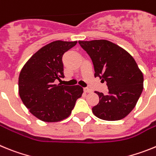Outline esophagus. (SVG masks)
<instances>
[{
  "label": "esophagus",
  "mask_w": 156,
  "mask_h": 156,
  "mask_svg": "<svg viewBox=\"0 0 156 156\" xmlns=\"http://www.w3.org/2000/svg\"><path fill=\"white\" fill-rule=\"evenodd\" d=\"M83 90H84V92H86V93H90V92H91V90H90V89H89V88H87V87L83 88Z\"/></svg>",
  "instance_id": "esophagus-1"
}]
</instances>
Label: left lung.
<instances>
[{
    "instance_id": "1",
    "label": "left lung",
    "mask_w": 156,
    "mask_h": 156,
    "mask_svg": "<svg viewBox=\"0 0 156 156\" xmlns=\"http://www.w3.org/2000/svg\"><path fill=\"white\" fill-rule=\"evenodd\" d=\"M90 56L94 76L106 82L107 94L96 91L99 102L92 108L95 116L103 120L123 119L133 109L143 90L144 77L127 51L105 40L79 41Z\"/></svg>"
}]
</instances>
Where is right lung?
Instances as JSON below:
<instances>
[{
	"instance_id": "right-lung-1",
	"label": "right lung",
	"mask_w": 156,
	"mask_h": 156,
	"mask_svg": "<svg viewBox=\"0 0 156 156\" xmlns=\"http://www.w3.org/2000/svg\"><path fill=\"white\" fill-rule=\"evenodd\" d=\"M76 41H57L36 52L22 69L19 93L23 104L34 116L44 122H58L71 114L82 96L79 85L55 84L64 76L62 56Z\"/></svg>"
}]
</instances>
